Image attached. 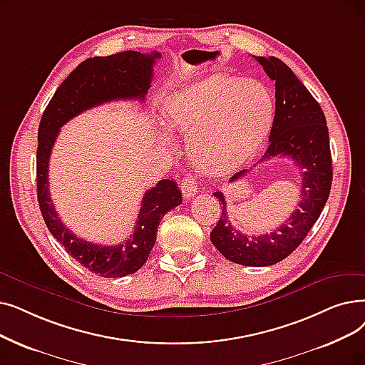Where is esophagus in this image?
Listing matches in <instances>:
<instances>
[{
    "label": "esophagus",
    "instance_id": "obj_1",
    "mask_svg": "<svg viewBox=\"0 0 365 365\" xmlns=\"http://www.w3.org/2000/svg\"><path fill=\"white\" fill-rule=\"evenodd\" d=\"M180 189H182V195H183L186 200H189V198H192V197L197 194L198 186H197V182H195L194 178L187 176V178H185V179L182 180Z\"/></svg>",
    "mask_w": 365,
    "mask_h": 365
}]
</instances>
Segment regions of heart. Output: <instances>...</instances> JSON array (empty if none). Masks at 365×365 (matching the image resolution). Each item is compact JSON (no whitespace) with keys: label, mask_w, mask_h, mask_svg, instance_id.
Returning <instances> with one entry per match:
<instances>
[{"label":"heart","mask_w":365,"mask_h":365,"mask_svg":"<svg viewBox=\"0 0 365 365\" xmlns=\"http://www.w3.org/2000/svg\"><path fill=\"white\" fill-rule=\"evenodd\" d=\"M274 110L273 95L261 82L212 76L174 92L165 103V118L187 135L189 155L200 170L227 174L264 143Z\"/></svg>","instance_id":"b5f03b06"}]
</instances>
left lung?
I'll use <instances>...</instances> for the list:
<instances>
[{"instance_id":"obj_1","label":"left lung","mask_w":365,"mask_h":365,"mask_svg":"<svg viewBox=\"0 0 365 365\" xmlns=\"http://www.w3.org/2000/svg\"><path fill=\"white\" fill-rule=\"evenodd\" d=\"M267 76L276 83V112L270 131V145L258 164L273 156H288L301 173V200L298 207L270 234L246 235L237 231L227 215L222 192L213 195L222 204V216L210 240L227 259L247 267L280 262L301 245L318 220L328 200L332 182L329 135L319 103L299 82L292 70L279 58L255 56ZM255 167V165H253ZM249 170L235 173L230 182L245 178Z\"/></svg>"}]
</instances>
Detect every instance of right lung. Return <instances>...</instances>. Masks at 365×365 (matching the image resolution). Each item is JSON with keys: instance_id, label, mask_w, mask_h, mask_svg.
Listing matches in <instances>:
<instances>
[{"instance_id": "add662e5", "label": "right lung", "mask_w": 365, "mask_h": 365, "mask_svg": "<svg viewBox=\"0 0 365 365\" xmlns=\"http://www.w3.org/2000/svg\"><path fill=\"white\" fill-rule=\"evenodd\" d=\"M158 58H161L160 52L125 51L83 61L56 89L40 120L37 198L43 219L68 255L101 277H123L143 267L156 242L161 219L182 204V192L174 180H160L141 200L135 230L128 240L116 246L95 245L71 232L55 212L47 179L51 152L61 126L85 110L116 100L145 101Z\"/></svg>"}]
</instances>
